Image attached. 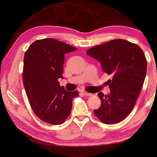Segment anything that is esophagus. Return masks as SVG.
I'll return each mask as SVG.
<instances>
[{
	"instance_id": "34e87169",
	"label": "esophagus",
	"mask_w": 157,
	"mask_h": 157,
	"mask_svg": "<svg viewBox=\"0 0 157 157\" xmlns=\"http://www.w3.org/2000/svg\"><path fill=\"white\" fill-rule=\"evenodd\" d=\"M82 94H84V96H92V95L91 93H88V92H85V91L82 92Z\"/></svg>"
}]
</instances>
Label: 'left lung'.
I'll use <instances>...</instances> for the list:
<instances>
[{
    "instance_id": "left-lung-1",
    "label": "left lung",
    "mask_w": 157,
    "mask_h": 157,
    "mask_svg": "<svg viewBox=\"0 0 157 157\" xmlns=\"http://www.w3.org/2000/svg\"><path fill=\"white\" fill-rule=\"evenodd\" d=\"M87 55L97 60L105 73L110 93L99 92L101 105L95 115L106 124L126 118L137 101L146 74L147 61L140 46L122 39L113 40L88 49Z\"/></svg>"
}]
</instances>
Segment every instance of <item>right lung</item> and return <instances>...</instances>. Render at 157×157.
<instances>
[{
	"label": "right lung",
	"instance_id": "1",
	"mask_svg": "<svg viewBox=\"0 0 157 157\" xmlns=\"http://www.w3.org/2000/svg\"><path fill=\"white\" fill-rule=\"evenodd\" d=\"M77 48L54 38L33 42L25 52L23 82L33 111L43 121L61 125L71 113L78 91L68 92L58 82L63 79L65 54Z\"/></svg>",
	"mask_w": 157,
	"mask_h": 157
}]
</instances>
